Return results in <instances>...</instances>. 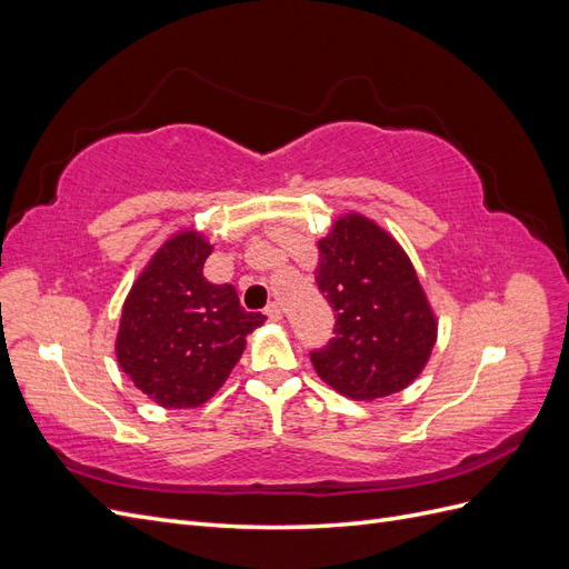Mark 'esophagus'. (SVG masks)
I'll list each match as a JSON object with an SVG mask.
<instances>
[{
	"label": "esophagus",
	"instance_id": "1",
	"mask_svg": "<svg viewBox=\"0 0 569 569\" xmlns=\"http://www.w3.org/2000/svg\"><path fill=\"white\" fill-rule=\"evenodd\" d=\"M266 316H268L272 322H280V320H282V308H280L278 303H268Z\"/></svg>",
	"mask_w": 569,
	"mask_h": 569
}]
</instances>
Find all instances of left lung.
<instances>
[{
  "label": "left lung",
  "instance_id": "1",
  "mask_svg": "<svg viewBox=\"0 0 569 569\" xmlns=\"http://www.w3.org/2000/svg\"><path fill=\"white\" fill-rule=\"evenodd\" d=\"M316 282L337 311L335 337L311 360L353 401L385 399L425 370L439 320L408 253L363 213L339 216L318 242Z\"/></svg>",
  "mask_w": 569,
  "mask_h": 569
}]
</instances>
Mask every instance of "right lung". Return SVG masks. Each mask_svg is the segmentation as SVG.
I'll return each instance as SVG.
<instances>
[{
    "label": "right lung",
    "instance_id": "1",
    "mask_svg": "<svg viewBox=\"0 0 569 569\" xmlns=\"http://www.w3.org/2000/svg\"><path fill=\"white\" fill-rule=\"evenodd\" d=\"M213 244L199 230L168 237L132 282L116 358L132 385L163 408H199L226 385L266 316L247 313L232 284L203 278Z\"/></svg>",
    "mask_w": 569,
    "mask_h": 569
}]
</instances>
